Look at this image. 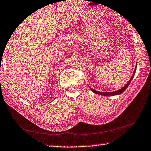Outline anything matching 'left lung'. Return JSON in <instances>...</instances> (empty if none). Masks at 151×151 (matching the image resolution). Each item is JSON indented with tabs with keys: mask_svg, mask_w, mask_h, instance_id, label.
Instances as JSON below:
<instances>
[{
	"mask_svg": "<svg viewBox=\"0 0 151 151\" xmlns=\"http://www.w3.org/2000/svg\"><path fill=\"white\" fill-rule=\"evenodd\" d=\"M136 67H137V64H136V66H135V70L134 71V73H133V75L132 76V78H131V79L129 80V82H127V84L125 86H124V87H123V88L120 89V90L119 91H113V92H99V91H95L94 90V89H93L92 88H91V90L95 94H98V95H104V96H106V95H120V94H121L122 93H123V91H124L126 90V88H127L129 85L131 81H132V80L133 79V78H134V76L135 75V71H136Z\"/></svg>",
	"mask_w": 151,
	"mask_h": 151,
	"instance_id": "1",
	"label": "left lung"
}]
</instances>
